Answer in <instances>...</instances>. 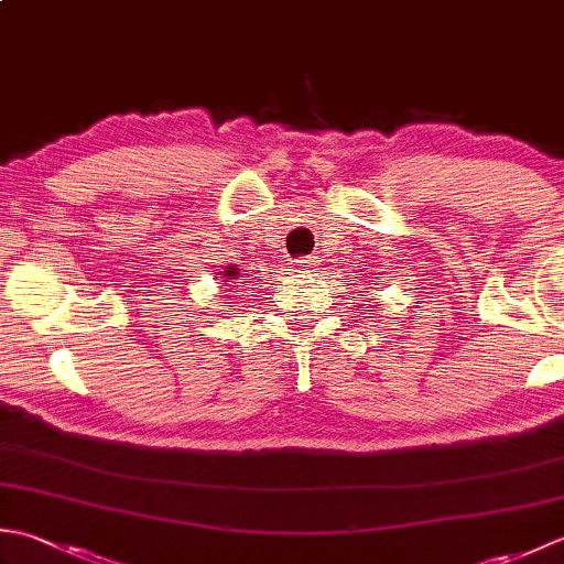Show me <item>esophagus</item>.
<instances>
[{
	"instance_id": "1",
	"label": "esophagus",
	"mask_w": 564,
	"mask_h": 564,
	"mask_svg": "<svg viewBox=\"0 0 564 564\" xmlns=\"http://www.w3.org/2000/svg\"><path fill=\"white\" fill-rule=\"evenodd\" d=\"M295 271H301V273H313V271H315V261L310 259V257H305V259H301V261H295Z\"/></svg>"
}]
</instances>
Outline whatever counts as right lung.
Here are the masks:
<instances>
[{
	"label": "right lung",
	"instance_id": "right-lung-1",
	"mask_svg": "<svg viewBox=\"0 0 564 564\" xmlns=\"http://www.w3.org/2000/svg\"><path fill=\"white\" fill-rule=\"evenodd\" d=\"M237 273H239L237 267H225V271H220V275H218V281H232Z\"/></svg>",
	"mask_w": 564,
	"mask_h": 564
}]
</instances>
